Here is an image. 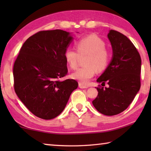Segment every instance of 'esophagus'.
<instances>
[{
	"label": "esophagus",
	"mask_w": 151,
	"mask_h": 151,
	"mask_svg": "<svg viewBox=\"0 0 151 151\" xmlns=\"http://www.w3.org/2000/svg\"><path fill=\"white\" fill-rule=\"evenodd\" d=\"M78 86H79V88H88V86L84 85H83V84H81V83H79L78 84Z\"/></svg>",
	"instance_id": "esophagus-1"
}]
</instances>
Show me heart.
I'll list each match as a JSON object with an SVG mask.
<instances>
[{"label":"heart","mask_w":151,"mask_h":151,"mask_svg":"<svg viewBox=\"0 0 151 151\" xmlns=\"http://www.w3.org/2000/svg\"><path fill=\"white\" fill-rule=\"evenodd\" d=\"M75 48H68L65 52V58L67 65L75 69L78 65L80 57L88 55L85 61L86 66L78 68L72 74L73 78L81 84L86 85L96 73L105 70L108 66L111 55L106 48L103 40L96 35H89L76 42Z\"/></svg>","instance_id":"obj_1"}]
</instances>
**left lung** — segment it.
<instances>
[{
	"label": "left lung",
	"instance_id": "left-lung-1",
	"mask_svg": "<svg viewBox=\"0 0 151 151\" xmlns=\"http://www.w3.org/2000/svg\"><path fill=\"white\" fill-rule=\"evenodd\" d=\"M108 38L112 48V58L98 83V95L93 101L97 111L107 116L121 113L128 108L140 88L141 58L136 47L126 36L111 30Z\"/></svg>",
	"mask_w": 151,
	"mask_h": 151
}]
</instances>
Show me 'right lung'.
I'll use <instances>...</instances> for the list:
<instances>
[{
    "mask_svg": "<svg viewBox=\"0 0 151 151\" xmlns=\"http://www.w3.org/2000/svg\"><path fill=\"white\" fill-rule=\"evenodd\" d=\"M73 39L63 30L38 32L24 42L14 63L15 93L40 119L50 120L59 115L78 87L74 79L59 80L67 75L64 55Z\"/></svg>",
    "mask_w": 151,
    "mask_h": 151,
    "instance_id": "add662e5",
    "label": "right lung"
}]
</instances>
